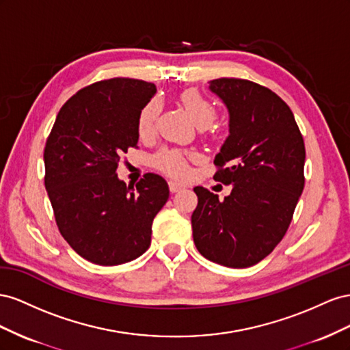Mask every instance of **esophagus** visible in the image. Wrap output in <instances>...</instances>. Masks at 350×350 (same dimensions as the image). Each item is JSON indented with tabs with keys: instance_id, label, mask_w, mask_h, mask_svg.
I'll return each mask as SVG.
<instances>
[{
	"instance_id": "34e87169",
	"label": "esophagus",
	"mask_w": 350,
	"mask_h": 350,
	"mask_svg": "<svg viewBox=\"0 0 350 350\" xmlns=\"http://www.w3.org/2000/svg\"><path fill=\"white\" fill-rule=\"evenodd\" d=\"M168 187H170V192H172V193H176L178 191H182V189H185L183 185L177 183V182H168Z\"/></svg>"
}]
</instances>
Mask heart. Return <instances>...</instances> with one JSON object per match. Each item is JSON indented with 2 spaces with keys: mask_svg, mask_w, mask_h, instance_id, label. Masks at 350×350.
I'll list each match as a JSON object with an SVG mask.
<instances>
[{
  "mask_svg": "<svg viewBox=\"0 0 350 350\" xmlns=\"http://www.w3.org/2000/svg\"><path fill=\"white\" fill-rule=\"evenodd\" d=\"M180 101L199 129H205L213 124L217 117V109L214 104L201 92L196 91V89H187L180 95ZM159 108H161V105H159L158 99H152L142 108L137 118L139 135L145 137L154 132ZM192 158H195V155L191 152H185L174 148H163L152 157V164L159 172L168 176L185 177L189 172L187 161Z\"/></svg>",
  "mask_w": 350,
  "mask_h": 350,
  "instance_id": "b5f03b06",
  "label": "heart"
}]
</instances>
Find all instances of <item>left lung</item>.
Wrapping results in <instances>:
<instances>
[{"label":"left lung","mask_w":350,"mask_h":350,"mask_svg":"<svg viewBox=\"0 0 350 350\" xmlns=\"http://www.w3.org/2000/svg\"><path fill=\"white\" fill-rule=\"evenodd\" d=\"M209 91L228 109L214 178L233 189L224 199L193 189V242L209 261L246 268L271 254L287 232L305 185V144L292 109L268 88L221 77Z\"/></svg>","instance_id":"left-lung-1"}]
</instances>
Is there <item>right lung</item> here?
Returning <instances> with one entry per match:
<instances>
[{"label":"right lung","mask_w":350,"mask_h":350,"mask_svg":"<svg viewBox=\"0 0 350 350\" xmlns=\"http://www.w3.org/2000/svg\"><path fill=\"white\" fill-rule=\"evenodd\" d=\"M155 92L154 83L127 77L89 85L62 107L46 139L45 189L58 230L94 264L145 254L168 199L161 176L148 173L133 189L116 172L120 157L137 146V118Z\"/></svg>","instance_id":"right-lung-1"}]
</instances>
